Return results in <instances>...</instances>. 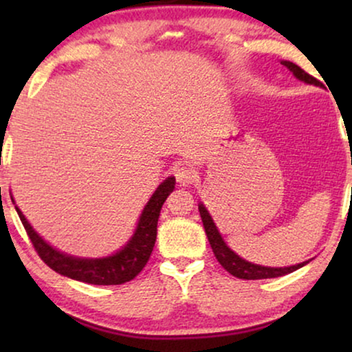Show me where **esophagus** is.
Listing matches in <instances>:
<instances>
[{"label": "esophagus", "mask_w": 352, "mask_h": 352, "mask_svg": "<svg viewBox=\"0 0 352 352\" xmlns=\"http://www.w3.org/2000/svg\"><path fill=\"white\" fill-rule=\"evenodd\" d=\"M175 176H176V181L179 182L181 186H190L192 182H194L195 173L189 166H179L175 170Z\"/></svg>", "instance_id": "esophagus-1"}]
</instances>
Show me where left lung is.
<instances>
[{
  "label": "left lung",
  "mask_w": 352,
  "mask_h": 352,
  "mask_svg": "<svg viewBox=\"0 0 352 352\" xmlns=\"http://www.w3.org/2000/svg\"><path fill=\"white\" fill-rule=\"evenodd\" d=\"M282 65H285L288 70L295 75V78H298L302 83L306 85H314V86H320V81L316 80L314 76H311L309 74H306L301 67H298L296 64H293L290 60H280ZM199 211L201 216V223H204L206 237H208V242L211 245V250H213L216 259H218L221 266H223L226 271L229 274H232L234 277L239 278H245V280H258V278H274V277H280V276H287L296 269H300L302 266H306L307 263L311 261H302L300 264H295V266H287V267H269V266H261V264H254L250 263L247 259L240 258L237 253L232 252L228 247V243L224 242V239L221 237L218 228H216L213 218L206 210V206L199 204Z\"/></svg>",
  "instance_id": "8db88e82"
}]
</instances>
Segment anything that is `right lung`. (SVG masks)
Wrapping results in <instances>:
<instances>
[{
  "instance_id": "obj_1",
  "label": "right lung",
  "mask_w": 352,
  "mask_h": 352,
  "mask_svg": "<svg viewBox=\"0 0 352 352\" xmlns=\"http://www.w3.org/2000/svg\"><path fill=\"white\" fill-rule=\"evenodd\" d=\"M175 176H168L157 187V190L153 192L146 206H144L142 213L138 219L136 229H134L128 242L115 253L102 258H81L60 252V250L47 243L32 228V224L28 223L17 206L16 211L27 230L28 237L32 240L33 247L52 271L60 274V276L74 278V280L93 283V285H122L124 282L133 280L151 258L153 245H155L157 240L158 216H160V210L168 195L175 190ZM11 200L16 205L12 195Z\"/></svg>"
}]
</instances>
